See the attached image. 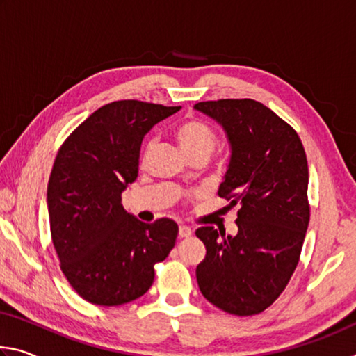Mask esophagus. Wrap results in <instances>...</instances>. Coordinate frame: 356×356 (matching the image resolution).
Masks as SVG:
<instances>
[{
  "mask_svg": "<svg viewBox=\"0 0 356 356\" xmlns=\"http://www.w3.org/2000/svg\"><path fill=\"white\" fill-rule=\"evenodd\" d=\"M191 234H193V231H191V229H190L188 226H185V225L179 226V237H180V238H186V237H190Z\"/></svg>",
  "mask_w": 356,
  "mask_h": 356,
  "instance_id": "34e87169",
  "label": "esophagus"
}]
</instances>
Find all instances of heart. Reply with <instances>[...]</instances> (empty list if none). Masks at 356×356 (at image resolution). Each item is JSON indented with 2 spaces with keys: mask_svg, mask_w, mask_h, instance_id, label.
I'll use <instances>...</instances> for the list:
<instances>
[{
  "mask_svg": "<svg viewBox=\"0 0 356 356\" xmlns=\"http://www.w3.org/2000/svg\"><path fill=\"white\" fill-rule=\"evenodd\" d=\"M174 136H176L179 146L188 155V159H195L200 155L209 156L216 146V134L213 129L196 118H188L179 122L174 129ZM149 147L150 144L147 149Z\"/></svg>",
  "mask_w": 356,
  "mask_h": 356,
  "instance_id": "heart-1",
  "label": "heart"
}]
</instances>
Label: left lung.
<instances>
[{"label": "left lung", "mask_w": 356, "mask_h": 356, "mask_svg": "<svg viewBox=\"0 0 356 356\" xmlns=\"http://www.w3.org/2000/svg\"><path fill=\"white\" fill-rule=\"evenodd\" d=\"M195 110L225 130L231 159L218 196L238 207L236 236L196 229L206 257L196 267L201 292L236 316L267 309L297 267L309 225L308 160L300 138L251 99L200 102Z\"/></svg>", "instance_id": "left-lung-1"}]
</instances>
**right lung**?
I'll use <instances>...</instances> for the list:
<instances>
[{"label":"right lung","instance_id":"1","mask_svg":"<svg viewBox=\"0 0 356 356\" xmlns=\"http://www.w3.org/2000/svg\"><path fill=\"white\" fill-rule=\"evenodd\" d=\"M179 110L113 102L59 149L47 186L51 240L65 278L89 303L118 306L140 298L152 286L154 265L176 245V222H143L125 212L120 195L138 177L144 136Z\"/></svg>","mask_w":356,"mask_h":356}]
</instances>
